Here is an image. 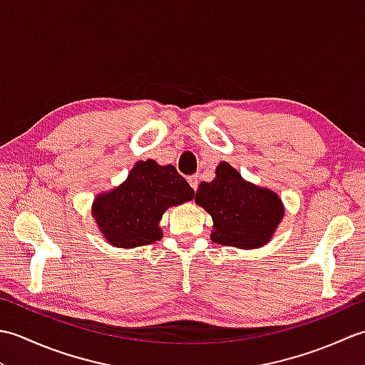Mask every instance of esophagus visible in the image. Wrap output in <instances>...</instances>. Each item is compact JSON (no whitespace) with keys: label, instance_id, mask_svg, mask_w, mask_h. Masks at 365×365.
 Here are the masks:
<instances>
[{"label":"esophagus","instance_id":"esophagus-1","mask_svg":"<svg viewBox=\"0 0 365 365\" xmlns=\"http://www.w3.org/2000/svg\"><path fill=\"white\" fill-rule=\"evenodd\" d=\"M188 182H190V185H191V188L196 191L197 187H199V175H190V177H188Z\"/></svg>","mask_w":365,"mask_h":365}]
</instances>
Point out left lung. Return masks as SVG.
<instances>
[{
	"mask_svg": "<svg viewBox=\"0 0 365 365\" xmlns=\"http://www.w3.org/2000/svg\"><path fill=\"white\" fill-rule=\"evenodd\" d=\"M196 204L212 215L213 242L240 250L269 242L284 216L277 195L245 182L229 163H220L213 182L199 185Z\"/></svg>",
	"mask_w": 365,
	"mask_h": 365,
	"instance_id": "1",
	"label": "left lung"
}]
</instances>
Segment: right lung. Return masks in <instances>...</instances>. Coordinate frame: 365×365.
Returning <instances> with one entry per match:
<instances>
[{
  "instance_id": "right-lung-1",
  "label": "right lung",
  "mask_w": 365,
  "mask_h": 365,
  "mask_svg": "<svg viewBox=\"0 0 365 365\" xmlns=\"http://www.w3.org/2000/svg\"><path fill=\"white\" fill-rule=\"evenodd\" d=\"M192 197L195 190L174 166H160L147 160L136 163L119 188L98 196L92 213L111 245L145 246L163 237L158 222L166 208Z\"/></svg>"
}]
</instances>
